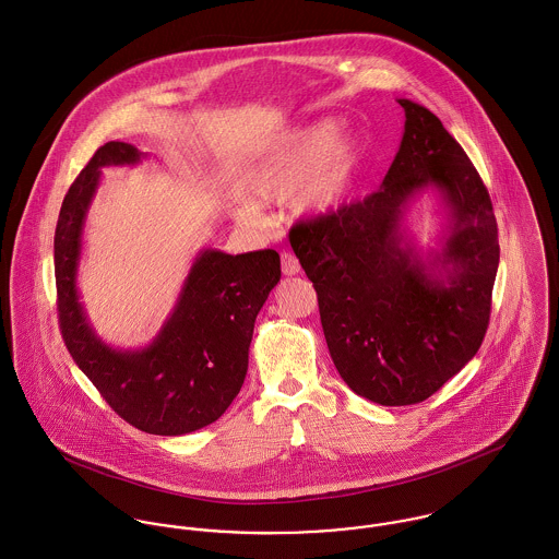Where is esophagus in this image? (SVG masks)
<instances>
[{
  "label": "esophagus",
  "instance_id": "esophagus-1",
  "mask_svg": "<svg viewBox=\"0 0 559 559\" xmlns=\"http://www.w3.org/2000/svg\"><path fill=\"white\" fill-rule=\"evenodd\" d=\"M282 271H284V275H288V277H293V275H297V273L301 271V264H299V260H297L295 253H290V251H284V253H282Z\"/></svg>",
  "mask_w": 559,
  "mask_h": 559
}]
</instances>
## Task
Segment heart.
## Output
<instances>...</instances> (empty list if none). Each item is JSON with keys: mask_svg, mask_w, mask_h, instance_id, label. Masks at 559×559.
Segmentation results:
<instances>
[{"mask_svg": "<svg viewBox=\"0 0 559 559\" xmlns=\"http://www.w3.org/2000/svg\"><path fill=\"white\" fill-rule=\"evenodd\" d=\"M366 165L364 140L337 131L333 118H320L273 140L249 165V198L235 206L245 226L262 224L260 204H286L301 217H324L355 195Z\"/></svg>", "mask_w": 559, "mask_h": 559, "instance_id": "heart-1", "label": "heart"}]
</instances>
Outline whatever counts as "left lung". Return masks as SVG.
I'll return each instance as SVG.
<instances>
[{"mask_svg":"<svg viewBox=\"0 0 559 559\" xmlns=\"http://www.w3.org/2000/svg\"><path fill=\"white\" fill-rule=\"evenodd\" d=\"M399 103L404 133L381 189L290 233L340 377L383 406L432 396L474 359L499 266L497 222L474 163L432 111ZM424 192L442 211L428 248L405 228Z\"/></svg>","mask_w":559,"mask_h":559,"instance_id":"1","label":"left lung"}]
</instances>
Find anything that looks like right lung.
Listing matches in <instances>:
<instances>
[{
  "label": "right lung",
  "instance_id": "right-lung-1",
  "mask_svg": "<svg viewBox=\"0 0 559 559\" xmlns=\"http://www.w3.org/2000/svg\"><path fill=\"white\" fill-rule=\"evenodd\" d=\"M142 159L146 153L124 142L100 146L62 202L53 240L60 329L81 372L122 419L148 435L180 437L219 419L237 399L253 322L282 269L273 249L233 255L204 247L153 342L142 348L107 344L81 304L83 228L103 167Z\"/></svg>",
  "mask_w": 559,
  "mask_h": 559
}]
</instances>
